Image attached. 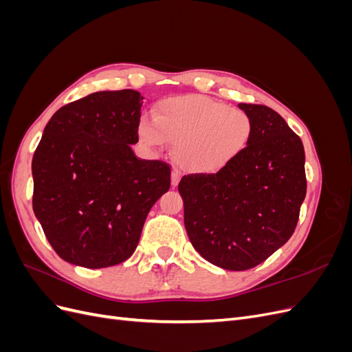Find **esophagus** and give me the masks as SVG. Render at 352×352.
Wrapping results in <instances>:
<instances>
[{"mask_svg":"<svg viewBox=\"0 0 352 352\" xmlns=\"http://www.w3.org/2000/svg\"><path fill=\"white\" fill-rule=\"evenodd\" d=\"M179 182H180V172H179L177 168H173V172H172V186L176 188L179 185Z\"/></svg>","mask_w":352,"mask_h":352,"instance_id":"esophagus-1","label":"esophagus"}]
</instances>
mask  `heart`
Masks as SVG:
<instances>
[{
  "mask_svg": "<svg viewBox=\"0 0 352 352\" xmlns=\"http://www.w3.org/2000/svg\"><path fill=\"white\" fill-rule=\"evenodd\" d=\"M153 116L154 122L142 117L138 123L140 141L151 148L175 145L177 166L195 175L228 167L248 150L254 133L247 111L204 95L166 98L155 105Z\"/></svg>",
  "mask_w": 352,
  "mask_h": 352,
  "instance_id": "1",
  "label": "heart"
}]
</instances>
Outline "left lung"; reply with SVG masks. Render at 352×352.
I'll use <instances>...</instances> for the list:
<instances>
[{"label": "left lung", "mask_w": 352, "mask_h": 352, "mask_svg": "<svg viewBox=\"0 0 352 352\" xmlns=\"http://www.w3.org/2000/svg\"><path fill=\"white\" fill-rule=\"evenodd\" d=\"M238 107L254 122L248 150L216 175L185 176L179 184L192 247L232 272L255 267L289 241L307 192L300 138L265 105Z\"/></svg>", "instance_id": "obj_1"}]
</instances>
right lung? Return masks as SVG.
Segmentation results:
<instances>
[{
	"mask_svg": "<svg viewBox=\"0 0 352 352\" xmlns=\"http://www.w3.org/2000/svg\"><path fill=\"white\" fill-rule=\"evenodd\" d=\"M133 89L101 91L54 113L32 160L34 212L60 257L87 269L135 252L145 219L170 188V167L140 160Z\"/></svg>",
	"mask_w": 352,
	"mask_h": 352,
	"instance_id": "1",
	"label": "right lung"
}]
</instances>
